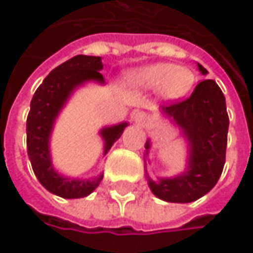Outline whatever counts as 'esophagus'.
Wrapping results in <instances>:
<instances>
[{
  "mask_svg": "<svg viewBox=\"0 0 253 253\" xmlns=\"http://www.w3.org/2000/svg\"><path fill=\"white\" fill-rule=\"evenodd\" d=\"M132 120L135 121V124H138L141 126H145L146 124H148V115H146L145 112H142V111H136V112H133Z\"/></svg>",
  "mask_w": 253,
  "mask_h": 253,
  "instance_id": "obj_1",
  "label": "esophagus"
}]
</instances>
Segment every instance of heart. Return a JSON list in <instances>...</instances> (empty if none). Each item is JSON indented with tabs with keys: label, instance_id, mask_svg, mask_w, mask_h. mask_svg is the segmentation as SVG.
Wrapping results in <instances>:
<instances>
[{
	"label": "heart",
	"instance_id": "1",
	"mask_svg": "<svg viewBox=\"0 0 253 253\" xmlns=\"http://www.w3.org/2000/svg\"><path fill=\"white\" fill-rule=\"evenodd\" d=\"M124 80L132 88L159 91L165 99L175 101L183 98L192 89L195 75L188 68L173 64H152L128 71Z\"/></svg>",
	"mask_w": 253,
	"mask_h": 253
}]
</instances>
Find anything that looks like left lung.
I'll return each instance as SVG.
<instances>
[{
    "label": "left lung",
    "mask_w": 253,
    "mask_h": 253,
    "mask_svg": "<svg viewBox=\"0 0 253 253\" xmlns=\"http://www.w3.org/2000/svg\"><path fill=\"white\" fill-rule=\"evenodd\" d=\"M198 70L202 75L208 74L201 64ZM159 109L181 129L188 145V158L186 168L179 175L151 179L146 173L149 189L167 202H194L216 185L225 165L229 128L225 96L213 80H205L196 85L188 99ZM145 149L146 168L151 139L146 141Z\"/></svg>",
    "instance_id": "1"
}]
</instances>
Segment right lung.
Segmentation results:
<instances>
[{"mask_svg":"<svg viewBox=\"0 0 253 253\" xmlns=\"http://www.w3.org/2000/svg\"><path fill=\"white\" fill-rule=\"evenodd\" d=\"M104 68L101 57L77 55L58 65L38 86L31 99V109L27 118V149L32 169L46 191L65 199H77L92 194L101 183L104 173L95 178H70L59 173L51 158V133L59 112L71 95L86 83L104 85L99 71ZM128 122L104 126L99 135L104 139V157L120 139Z\"/></svg>","mask_w":253,"mask_h":253,"instance_id":"1","label":"right lung"}]
</instances>
